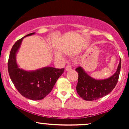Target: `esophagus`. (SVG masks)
<instances>
[{
  "mask_svg": "<svg viewBox=\"0 0 129 129\" xmlns=\"http://www.w3.org/2000/svg\"><path fill=\"white\" fill-rule=\"evenodd\" d=\"M72 66H70V65H67V66H66V71L71 70H72Z\"/></svg>",
  "mask_w": 129,
  "mask_h": 129,
  "instance_id": "1",
  "label": "esophagus"
}]
</instances>
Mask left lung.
Returning a JSON list of instances; mask_svg holds the SVG:
<instances>
[{
	"mask_svg": "<svg viewBox=\"0 0 129 129\" xmlns=\"http://www.w3.org/2000/svg\"><path fill=\"white\" fill-rule=\"evenodd\" d=\"M121 60L115 73L110 78L104 79H95L91 78L81 67L76 71L78 73V82L76 91L78 94L85 101H94L107 95L114 89L118 82L121 70Z\"/></svg>",
	"mask_w": 129,
	"mask_h": 129,
	"instance_id": "8db88e82",
	"label": "left lung"
}]
</instances>
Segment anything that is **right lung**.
I'll return each mask as SVG.
<instances>
[{
    "instance_id": "right-lung-1",
    "label": "right lung",
    "mask_w": 129,
    "mask_h": 129,
    "mask_svg": "<svg viewBox=\"0 0 129 129\" xmlns=\"http://www.w3.org/2000/svg\"><path fill=\"white\" fill-rule=\"evenodd\" d=\"M16 41L10 53L8 61L9 75L13 84L23 96L31 100H41L48 95L54 84L63 73L64 69L45 67L33 71L20 69L16 62V54L25 37Z\"/></svg>"
}]
</instances>
